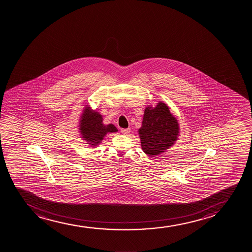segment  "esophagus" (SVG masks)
Instances as JSON below:
<instances>
[{
	"label": "esophagus",
	"instance_id": "obj_1",
	"mask_svg": "<svg viewBox=\"0 0 252 252\" xmlns=\"http://www.w3.org/2000/svg\"><path fill=\"white\" fill-rule=\"evenodd\" d=\"M121 132L124 134H127V133L130 132V128H122Z\"/></svg>",
	"mask_w": 252,
	"mask_h": 252
}]
</instances>
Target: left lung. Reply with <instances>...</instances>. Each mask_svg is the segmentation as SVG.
Here are the masks:
<instances>
[{"label":"left lung","mask_w":252,"mask_h":252,"mask_svg":"<svg viewBox=\"0 0 252 252\" xmlns=\"http://www.w3.org/2000/svg\"><path fill=\"white\" fill-rule=\"evenodd\" d=\"M179 130V124L167 105L159 101L156 107L149 106L139 129L142 150L148 156L158 157L175 144Z\"/></svg>","instance_id":"8db88e82"}]
</instances>
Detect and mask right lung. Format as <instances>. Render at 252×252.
Wrapping results in <instances>:
<instances>
[{"instance_id":"1","label":"right lung","mask_w":252,"mask_h":252,"mask_svg":"<svg viewBox=\"0 0 252 252\" xmlns=\"http://www.w3.org/2000/svg\"><path fill=\"white\" fill-rule=\"evenodd\" d=\"M80 119L79 130L81 138L86 140L91 147L95 148L101 144L107 133L118 131L117 127L112 124L104 125L102 116L98 112L92 110L88 106L84 107Z\"/></svg>"}]
</instances>
